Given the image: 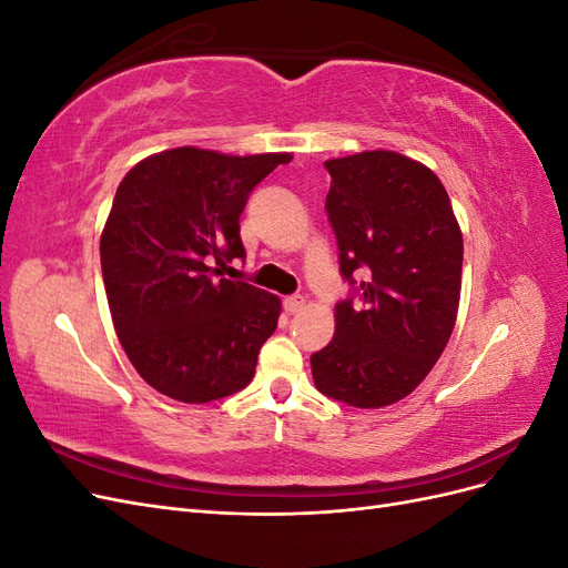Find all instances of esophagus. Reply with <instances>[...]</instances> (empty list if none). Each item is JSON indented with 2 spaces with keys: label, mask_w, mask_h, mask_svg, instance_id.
Here are the masks:
<instances>
[{
  "label": "esophagus",
  "mask_w": 568,
  "mask_h": 568,
  "mask_svg": "<svg viewBox=\"0 0 568 568\" xmlns=\"http://www.w3.org/2000/svg\"><path fill=\"white\" fill-rule=\"evenodd\" d=\"M303 307H305V298H303V296H286V298H284V311H286L288 315L301 313Z\"/></svg>",
  "instance_id": "esophagus-1"
}]
</instances>
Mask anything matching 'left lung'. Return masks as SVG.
Returning <instances> with one entry per match:
<instances>
[{
    "label": "left lung",
    "mask_w": 568,
    "mask_h": 568,
    "mask_svg": "<svg viewBox=\"0 0 568 568\" xmlns=\"http://www.w3.org/2000/svg\"><path fill=\"white\" fill-rule=\"evenodd\" d=\"M326 215L353 296L311 357L320 393L376 409L403 400L434 369L455 329L462 232L434 170L395 151L326 161ZM361 282L355 283L354 277Z\"/></svg>",
    "instance_id": "obj_1"
}]
</instances>
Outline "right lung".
<instances>
[{
    "instance_id": "obj_1",
    "label": "right lung",
    "mask_w": 568,
    "mask_h": 568,
    "mask_svg": "<svg viewBox=\"0 0 568 568\" xmlns=\"http://www.w3.org/2000/svg\"><path fill=\"white\" fill-rule=\"evenodd\" d=\"M291 153L180 146L136 163L101 232V272L120 346L142 379L180 403H211L251 384L282 301L220 267L246 257L239 217Z\"/></svg>"
}]
</instances>
